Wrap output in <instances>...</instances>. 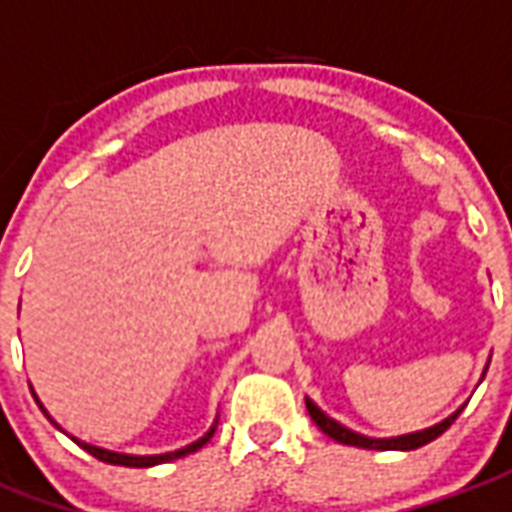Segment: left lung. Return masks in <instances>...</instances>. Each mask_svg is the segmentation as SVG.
<instances>
[{
    "label": "left lung",
    "mask_w": 512,
    "mask_h": 512,
    "mask_svg": "<svg viewBox=\"0 0 512 512\" xmlns=\"http://www.w3.org/2000/svg\"><path fill=\"white\" fill-rule=\"evenodd\" d=\"M306 410H309V415H312V420L320 426V431L323 434H328L331 439H336V442H342V445H355V448H369V450H415V448H423V445H429V442H434V439L439 437V434H445V431L453 426V420L458 418V412H453L450 418H445L442 423H437V426H431V429L426 431H415V434H404V437H393V439H372V437H363V434H355V431L344 429L342 423H336V420H331L328 415H325L314 401L306 399Z\"/></svg>",
    "instance_id": "obj_1"
}]
</instances>
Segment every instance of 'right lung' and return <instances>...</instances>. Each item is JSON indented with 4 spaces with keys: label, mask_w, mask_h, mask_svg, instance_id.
<instances>
[{
    "label": "right lung",
    "mask_w": 512,
    "mask_h": 512,
    "mask_svg": "<svg viewBox=\"0 0 512 512\" xmlns=\"http://www.w3.org/2000/svg\"><path fill=\"white\" fill-rule=\"evenodd\" d=\"M37 404H40V401H37ZM214 429H217V426H211V431H208L206 437H200L198 442H192L187 448L173 450V453H162V456H127V453H113V450L94 448V445H86L81 439H75V442H78L86 453H92L94 458L105 461V464H116V467H154V464H165V461H173V458H181L187 456V453H195L198 448H203L208 439L214 437Z\"/></svg>",
    "instance_id": "add662e5"
}]
</instances>
